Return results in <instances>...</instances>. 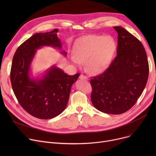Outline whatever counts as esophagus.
<instances>
[{
	"mask_svg": "<svg viewBox=\"0 0 156 156\" xmlns=\"http://www.w3.org/2000/svg\"><path fill=\"white\" fill-rule=\"evenodd\" d=\"M80 78L81 80H88V77L85 76V75H81L80 76Z\"/></svg>",
	"mask_w": 156,
	"mask_h": 156,
	"instance_id": "34e87169",
	"label": "esophagus"
}]
</instances>
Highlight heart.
<instances>
[{
	"instance_id": "obj_1",
	"label": "heart",
	"mask_w": 156,
	"mask_h": 156,
	"mask_svg": "<svg viewBox=\"0 0 156 156\" xmlns=\"http://www.w3.org/2000/svg\"><path fill=\"white\" fill-rule=\"evenodd\" d=\"M116 48L115 41L110 36L87 35L75 44L71 60L76 65L86 61L87 69L90 72L99 73L108 66Z\"/></svg>"
}]
</instances>
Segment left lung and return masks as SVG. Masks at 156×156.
Returning a JSON list of instances; mask_svg holds the SVG:
<instances>
[{
	"mask_svg": "<svg viewBox=\"0 0 156 156\" xmlns=\"http://www.w3.org/2000/svg\"><path fill=\"white\" fill-rule=\"evenodd\" d=\"M113 28L118 35L117 55L102 74L91 79V101L102 112L120 114L132 108L142 95L149 67L140 41L123 28Z\"/></svg>",
	"mask_w": 156,
	"mask_h": 156,
	"instance_id": "1",
	"label": "left lung"
}]
</instances>
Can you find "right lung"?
I'll return each instance as SVG.
<instances>
[{"instance_id": "obj_1", "label": "right lung", "mask_w": 156, "mask_h": 156, "mask_svg": "<svg viewBox=\"0 0 156 156\" xmlns=\"http://www.w3.org/2000/svg\"><path fill=\"white\" fill-rule=\"evenodd\" d=\"M57 32L58 29H54L32 35L17 48L12 59L10 76L14 95L24 110L39 119L55 118L65 109L71 87L80 76V73L69 76L55 66L40 78L31 76V64L37 50L44 46L62 49ZM61 53L67 55L64 51Z\"/></svg>"}]
</instances>
